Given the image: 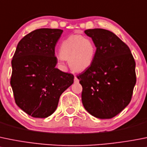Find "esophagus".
<instances>
[{
  "mask_svg": "<svg viewBox=\"0 0 147 147\" xmlns=\"http://www.w3.org/2000/svg\"><path fill=\"white\" fill-rule=\"evenodd\" d=\"M74 82H75V83H78V82H79V80L78 79V78H77L76 76H75V80H74Z\"/></svg>",
  "mask_w": 147,
  "mask_h": 147,
  "instance_id": "1",
  "label": "esophagus"
}]
</instances>
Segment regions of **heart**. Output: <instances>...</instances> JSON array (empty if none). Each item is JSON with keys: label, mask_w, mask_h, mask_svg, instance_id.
Returning a JSON list of instances; mask_svg holds the SVG:
<instances>
[{"label": "heart", "mask_w": 147, "mask_h": 147, "mask_svg": "<svg viewBox=\"0 0 147 147\" xmlns=\"http://www.w3.org/2000/svg\"><path fill=\"white\" fill-rule=\"evenodd\" d=\"M60 60H69V66L77 72H82L92 64L95 55L93 42L80 35H72L62 42Z\"/></svg>", "instance_id": "1"}]
</instances>
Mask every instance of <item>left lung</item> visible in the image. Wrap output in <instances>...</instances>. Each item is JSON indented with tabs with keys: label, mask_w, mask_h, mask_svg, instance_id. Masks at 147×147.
<instances>
[{
	"label": "left lung",
	"mask_w": 147,
	"mask_h": 147,
	"mask_svg": "<svg viewBox=\"0 0 147 147\" xmlns=\"http://www.w3.org/2000/svg\"><path fill=\"white\" fill-rule=\"evenodd\" d=\"M85 33L96 51L91 66L77 76L82 87V104L92 116L111 119L131 100L136 62L129 47L111 31L94 28Z\"/></svg>",
	"instance_id": "1"
}]
</instances>
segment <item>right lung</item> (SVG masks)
<instances>
[{
  "instance_id": "right-lung-1",
  "label": "right lung",
  "mask_w": 147,
  "mask_h": 147,
  "mask_svg": "<svg viewBox=\"0 0 147 147\" xmlns=\"http://www.w3.org/2000/svg\"><path fill=\"white\" fill-rule=\"evenodd\" d=\"M63 30L39 28L18 42L11 61V85L16 105L34 118H47L57 108L59 97L74 75L55 67V46Z\"/></svg>"
}]
</instances>
